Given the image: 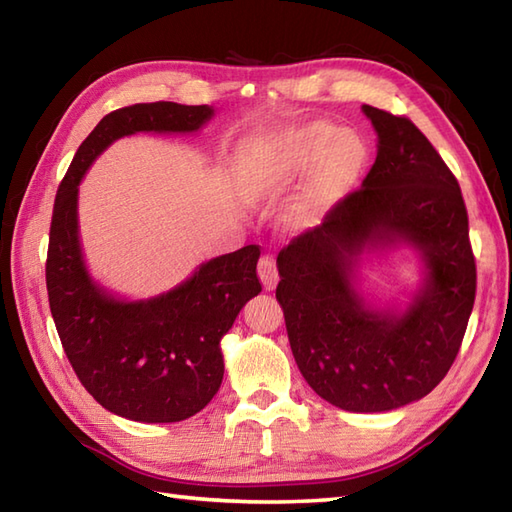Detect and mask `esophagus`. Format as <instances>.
<instances>
[{
	"label": "esophagus",
	"mask_w": 512,
	"mask_h": 512,
	"mask_svg": "<svg viewBox=\"0 0 512 512\" xmlns=\"http://www.w3.org/2000/svg\"><path fill=\"white\" fill-rule=\"evenodd\" d=\"M257 275L261 279V283H264V290H275L277 283H279V272H277V261L275 257L270 255H264L259 259L257 264Z\"/></svg>",
	"instance_id": "esophagus-1"
}]
</instances>
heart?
<instances>
[{"label": "heart", "mask_w": 512, "mask_h": 512, "mask_svg": "<svg viewBox=\"0 0 512 512\" xmlns=\"http://www.w3.org/2000/svg\"><path fill=\"white\" fill-rule=\"evenodd\" d=\"M368 148L353 130L329 122L277 128L253 141L244 159L242 194L246 200H275L303 181V196L290 220L310 227L358 181Z\"/></svg>", "instance_id": "b5f03b06"}]
</instances>
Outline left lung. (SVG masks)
Masks as SVG:
<instances>
[{
	"label": "left lung",
	"mask_w": 512,
	"mask_h": 512,
	"mask_svg": "<svg viewBox=\"0 0 512 512\" xmlns=\"http://www.w3.org/2000/svg\"><path fill=\"white\" fill-rule=\"evenodd\" d=\"M377 159L362 187L277 257V301L305 382L331 406L388 412L432 392L454 364L475 301V257L456 176L408 117L362 106ZM408 243L424 288L403 313L373 311L352 285L359 255Z\"/></svg>",
	"instance_id": "left-lung-1"
}]
</instances>
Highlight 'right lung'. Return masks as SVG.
<instances>
[{"instance_id":"obj_1","label":"right lung","mask_w":512,"mask_h":512,"mask_svg":"<svg viewBox=\"0 0 512 512\" xmlns=\"http://www.w3.org/2000/svg\"><path fill=\"white\" fill-rule=\"evenodd\" d=\"M207 104H133L104 115L82 141L56 192L45 283L58 338L80 384L102 408L139 423L194 417L216 395L224 360L220 340L246 301L261 292L259 246L200 264L174 290L122 301L95 283L78 237V185L115 139L194 133L211 120Z\"/></svg>"}]
</instances>
